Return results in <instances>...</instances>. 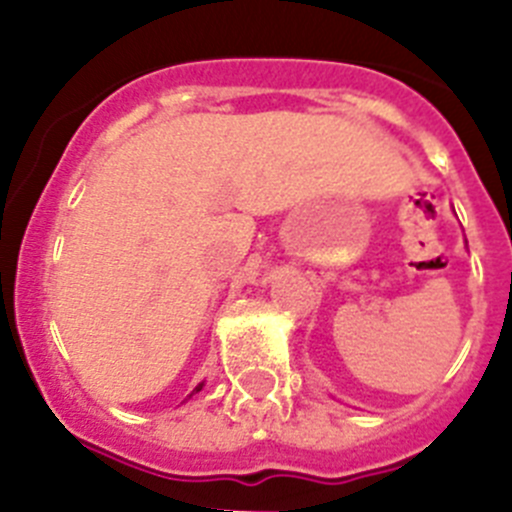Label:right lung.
<instances>
[{
    "instance_id": "obj_1",
    "label": "right lung",
    "mask_w": 512,
    "mask_h": 512,
    "mask_svg": "<svg viewBox=\"0 0 512 512\" xmlns=\"http://www.w3.org/2000/svg\"><path fill=\"white\" fill-rule=\"evenodd\" d=\"M201 388H204V382H199V385H196V388H193V393H191V395H196V393H199ZM191 395H188V398H191Z\"/></svg>"
}]
</instances>
